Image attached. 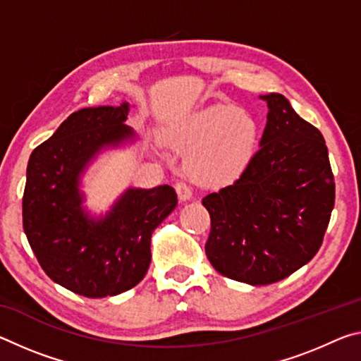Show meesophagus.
Returning <instances> with one entry per match:
<instances>
[{
    "label": "esophagus",
    "mask_w": 361,
    "mask_h": 361,
    "mask_svg": "<svg viewBox=\"0 0 361 361\" xmlns=\"http://www.w3.org/2000/svg\"><path fill=\"white\" fill-rule=\"evenodd\" d=\"M175 189H176V194H178L180 200H183V202H186V200H189V199L192 197L191 188H189L186 183H176Z\"/></svg>",
    "instance_id": "obj_1"
}]
</instances>
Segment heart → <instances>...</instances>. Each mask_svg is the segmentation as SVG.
I'll return each mask as SVG.
<instances>
[{"instance_id":"1","label":"heart","mask_w":361,"mask_h":361,"mask_svg":"<svg viewBox=\"0 0 361 361\" xmlns=\"http://www.w3.org/2000/svg\"><path fill=\"white\" fill-rule=\"evenodd\" d=\"M258 140V121L231 103H212L164 132L170 148L189 152L191 178L212 186L239 176L255 156Z\"/></svg>"}]
</instances>
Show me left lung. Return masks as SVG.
<instances>
[{
  "mask_svg": "<svg viewBox=\"0 0 361 361\" xmlns=\"http://www.w3.org/2000/svg\"><path fill=\"white\" fill-rule=\"evenodd\" d=\"M267 122L232 185L205 195L212 229L207 258L219 274L248 285L291 276L314 258L334 207V176L319 129L280 94L261 95Z\"/></svg>",
  "mask_w": 361,
  "mask_h": 361,
  "instance_id": "1",
  "label": "left lung"
}]
</instances>
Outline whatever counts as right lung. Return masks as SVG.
Segmentation results:
<instances>
[{
	"instance_id": "right-lung-1",
	"label": "right lung",
	"mask_w": 361,
	"mask_h": 361,
	"mask_svg": "<svg viewBox=\"0 0 361 361\" xmlns=\"http://www.w3.org/2000/svg\"><path fill=\"white\" fill-rule=\"evenodd\" d=\"M129 103L84 108L35 148L23 191V231L54 282L85 298L116 296L143 280L151 235L175 210L172 186L127 188L105 215L82 205L81 180L102 151L137 140Z\"/></svg>"
}]
</instances>
